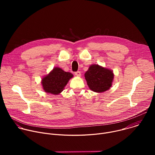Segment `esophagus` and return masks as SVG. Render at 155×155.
<instances>
[{
    "instance_id": "1",
    "label": "esophagus",
    "mask_w": 155,
    "mask_h": 155,
    "mask_svg": "<svg viewBox=\"0 0 155 155\" xmlns=\"http://www.w3.org/2000/svg\"><path fill=\"white\" fill-rule=\"evenodd\" d=\"M75 75L76 76H77V77H80V76H81V73H80V71H78V72H75Z\"/></svg>"
}]
</instances>
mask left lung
I'll list each match as a JSON object with an SVG mask.
<instances>
[{"mask_svg": "<svg viewBox=\"0 0 155 155\" xmlns=\"http://www.w3.org/2000/svg\"><path fill=\"white\" fill-rule=\"evenodd\" d=\"M84 77L88 87L91 91L102 93L111 87L114 74L112 70L98 64H92L85 72Z\"/></svg>", "mask_w": 155, "mask_h": 155, "instance_id": "1", "label": "left lung"}]
</instances>
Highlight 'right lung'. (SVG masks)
I'll list each match as a JSON object with an SVG mask.
<instances>
[{"mask_svg":"<svg viewBox=\"0 0 155 155\" xmlns=\"http://www.w3.org/2000/svg\"><path fill=\"white\" fill-rule=\"evenodd\" d=\"M74 77L70 72H66L60 68H54L41 81L43 91L53 95L59 94L70 79Z\"/></svg>","mask_w":155,"mask_h":155,"instance_id":"obj_1","label":"right lung"}]
</instances>
